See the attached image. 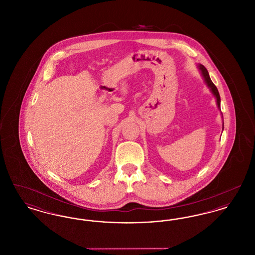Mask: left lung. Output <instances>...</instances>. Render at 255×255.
Here are the masks:
<instances>
[{
    "label": "left lung",
    "mask_w": 255,
    "mask_h": 255,
    "mask_svg": "<svg viewBox=\"0 0 255 255\" xmlns=\"http://www.w3.org/2000/svg\"><path fill=\"white\" fill-rule=\"evenodd\" d=\"M198 69L200 71V73L202 74L204 80H205V83L206 86L209 88L210 92L212 93V95L216 98V103H217V106H218V109L221 110V98H220V95H219L218 90L216 88V86L213 84V82L211 81L210 77H209V73L207 72V70L206 69L205 66H203L202 64H199L198 65ZM223 130H224V122H223Z\"/></svg>",
    "instance_id": "8db88e82"
}]
</instances>
